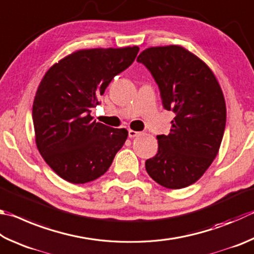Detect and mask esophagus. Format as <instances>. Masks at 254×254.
Segmentation results:
<instances>
[{
    "label": "esophagus",
    "instance_id": "1",
    "mask_svg": "<svg viewBox=\"0 0 254 254\" xmlns=\"http://www.w3.org/2000/svg\"><path fill=\"white\" fill-rule=\"evenodd\" d=\"M141 135V132H137V131H133V130H128V137L130 139H134V137Z\"/></svg>",
    "mask_w": 254,
    "mask_h": 254
}]
</instances>
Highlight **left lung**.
Wrapping results in <instances>:
<instances>
[{"label":"left lung","instance_id":"left-lung-1","mask_svg":"<svg viewBox=\"0 0 254 254\" xmlns=\"http://www.w3.org/2000/svg\"><path fill=\"white\" fill-rule=\"evenodd\" d=\"M158 83L163 108L173 111L168 135H158L159 149L145 161L150 177L168 189L196 182L213 162L222 142L227 108L213 72L180 45L145 49L136 59Z\"/></svg>","mask_w":254,"mask_h":254}]
</instances>
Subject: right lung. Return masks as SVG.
Returning <instances> with one entry per match:
<instances>
[{
  "instance_id": "add662e5",
  "label": "right lung",
  "mask_w": 254,
  "mask_h": 254,
  "mask_svg": "<svg viewBox=\"0 0 254 254\" xmlns=\"http://www.w3.org/2000/svg\"><path fill=\"white\" fill-rule=\"evenodd\" d=\"M137 52V47L75 51L53 64L40 82L32 110L35 143L65 181L83 184L100 178L127 139V128L96 122L90 113Z\"/></svg>"
}]
</instances>
